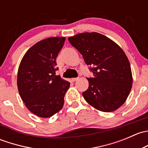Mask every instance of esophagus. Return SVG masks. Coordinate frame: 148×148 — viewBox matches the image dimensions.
<instances>
[{
	"label": "esophagus",
	"instance_id": "esophagus-1",
	"mask_svg": "<svg viewBox=\"0 0 148 148\" xmlns=\"http://www.w3.org/2000/svg\"><path fill=\"white\" fill-rule=\"evenodd\" d=\"M79 79V77H77V78H72L71 79V81L72 82H76Z\"/></svg>",
	"mask_w": 148,
	"mask_h": 148
}]
</instances>
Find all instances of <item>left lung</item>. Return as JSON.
<instances>
[{
    "label": "left lung",
    "instance_id": "left-lung-1",
    "mask_svg": "<svg viewBox=\"0 0 148 148\" xmlns=\"http://www.w3.org/2000/svg\"><path fill=\"white\" fill-rule=\"evenodd\" d=\"M81 53L94 74L82 95L97 110L110 112L126 101L132 89V75L126 54L114 41L97 32H85L68 38Z\"/></svg>",
    "mask_w": 148,
    "mask_h": 148
}]
</instances>
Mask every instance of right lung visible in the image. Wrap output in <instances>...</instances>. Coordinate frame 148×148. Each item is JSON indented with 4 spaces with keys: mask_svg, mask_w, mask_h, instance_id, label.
<instances>
[{
    "mask_svg": "<svg viewBox=\"0 0 148 148\" xmlns=\"http://www.w3.org/2000/svg\"><path fill=\"white\" fill-rule=\"evenodd\" d=\"M65 37H51L31 46L21 61L17 86L28 110L43 118L59 112L70 83L56 76V59Z\"/></svg>",
    "mask_w": 148,
    "mask_h": 148,
    "instance_id": "add662e5",
    "label": "right lung"
}]
</instances>
